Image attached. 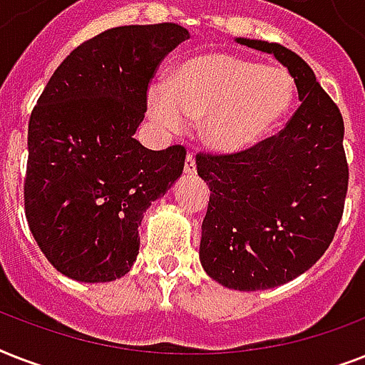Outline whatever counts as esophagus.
I'll return each mask as SVG.
<instances>
[{"label": "esophagus", "instance_id": "1", "mask_svg": "<svg viewBox=\"0 0 365 365\" xmlns=\"http://www.w3.org/2000/svg\"><path fill=\"white\" fill-rule=\"evenodd\" d=\"M183 172H185L187 176H193V174H197V160H195V155L193 153H187V157H185V165H183Z\"/></svg>", "mask_w": 365, "mask_h": 365}]
</instances>
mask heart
Segmentation results:
<instances>
[{"instance_id": "b5f03b06", "label": "heart", "mask_w": 365, "mask_h": 365, "mask_svg": "<svg viewBox=\"0 0 365 365\" xmlns=\"http://www.w3.org/2000/svg\"><path fill=\"white\" fill-rule=\"evenodd\" d=\"M294 98L286 71L233 54H202L183 62L170 77V87L149 88V115L168 130L185 121L202 122V140L222 153L254 145L280 121Z\"/></svg>"}]
</instances>
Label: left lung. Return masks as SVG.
I'll return each mask as SVG.
<instances>
[{
  "label": "left lung",
  "instance_id": "8db88e82",
  "mask_svg": "<svg viewBox=\"0 0 365 365\" xmlns=\"http://www.w3.org/2000/svg\"><path fill=\"white\" fill-rule=\"evenodd\" d=\"M237 43L274 54L301 100L278 134L235 153H197V172L212 191L200 263L223 286L255 292L294 280L329 248L345 210L349 165L343 115L305 60L278 43Z\"/></svg>",
  "mask_w": 365,
  "mask_h": 365
}]
</instances>
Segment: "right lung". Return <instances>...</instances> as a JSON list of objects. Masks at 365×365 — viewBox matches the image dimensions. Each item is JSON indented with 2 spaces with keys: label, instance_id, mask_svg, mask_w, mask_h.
Listing matches in <instances>:
<instances>
[{
  "label": "right lung",
  "instance_id": "obj_1",
  "mask_svg": "<svg viewBox=\"0 0 365 365\" xmlns=\"http://www.w3.org/2000/svg\"><path fill=\"white\" fill-rule=\"evenodd\" d=\"M185 39L187 30L170 22L102 31L66 56L31 110L26 220L66 277H125L143 212L182 174L183 145L151 151L132 134L160 62Z\"/></svg>",
  "mask_w": 365,
  "mask_h": 365
}]
</instances>
